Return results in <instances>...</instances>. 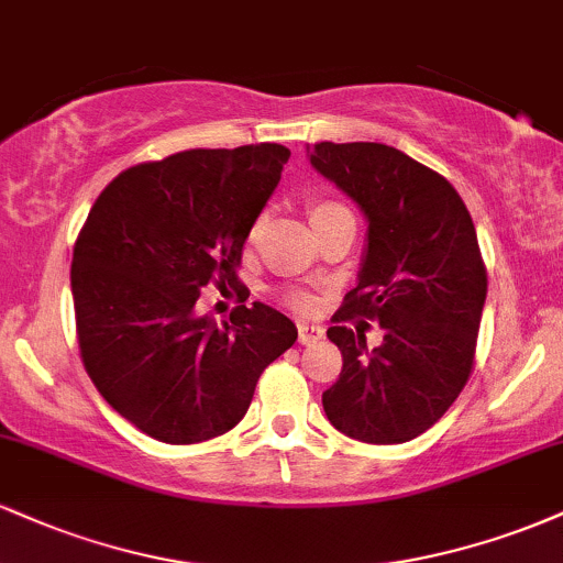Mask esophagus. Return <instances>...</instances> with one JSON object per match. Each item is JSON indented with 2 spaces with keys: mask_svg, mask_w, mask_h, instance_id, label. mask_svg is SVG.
<instances>
[{
  "mask_svg": "<svg viewBox=\"0 0 563 563\" xmlns=\"http://www.w3.org/2000/svg\"><path fill=\"white\" fill-rule=\"evenodd\" d=\"M322 335H325V331L320 325H314V322H299V344L312 346L318 344Z\"/></svg>",
  "mask_w": 563,
  "mask_h": 563,
  "instance_id": "obj_1",
  "label": "esophagus"
}]
</instances>
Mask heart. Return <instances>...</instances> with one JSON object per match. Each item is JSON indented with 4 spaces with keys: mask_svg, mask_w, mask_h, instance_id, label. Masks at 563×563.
<instances>
[{
    "mask_svg": "<svg viewBox=\"0 0 563 563\" xmlns=\"http://www.w3.org/2000/svg\"><path fill=\"white\" fill-rule=\"evenodd\" d=\"M335 211H344V206H341V203H333V200H318V203L309 206V219H312V224H314V222H320V219H325V217L335 214ZM262 224H264V219H256V222L251 224V230H249V241H256V235H260V232H262ZM286 299H288L290 307L301 309V312H309V309L314 307L312 296H309V294H301V290H290V294L286 296Z\"/></svg>",
    "mask_w": 563,
    "mask_h": 563,
    "instance_id": "b5f03b06",
    "label": "heart"
}]
</instances>
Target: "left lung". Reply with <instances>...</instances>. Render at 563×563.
Segmentation results:
<instances>
[{"label":"left lung","instance_id":"1","mask_svg":"<svg viewBox=\"0 0 563 563\" xmlns=\"http://www.w3.org/2000/svg\"><path fill=\"white\" fill-rule=\"evenodd\" d=\"M309 161L367 219L357 286L328 328L344 367L322 407L360 442H410L450 410L474 367L487 299L474 222L442 174L397 147L318 142ZM352 317L376 319L385 344L367 350L362 332L345 328Z\"/></svg>","mask_w":563,"mask_h":563}]
</instances>
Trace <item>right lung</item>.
Instances as JSON below:
<instances>
[{
  "label": "right lung",
  "instance_id": "add662e5",
  "mask_svg": "<svg viewBox=\"0 0 563 563\" xmlns=\"http://www.w3.org/2000/svg\"><path fill=\"white\" fill-rule=\"evenodd\" d=\"M288 156L260 142L137 164L97 196L76 238L81 363L102 399L158 442H206L241 423L264 367L299 335L262 301L222 325L196 309L206 286H241L243 243Z\"/></svg>",
  "mask_w": 563,
  "mask_h": 563
}]
</instances>
